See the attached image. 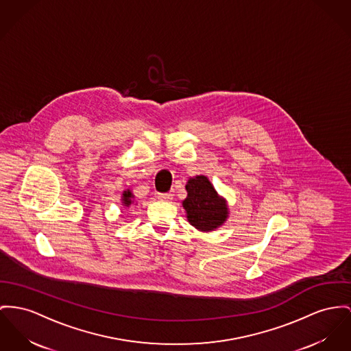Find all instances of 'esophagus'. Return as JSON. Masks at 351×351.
I'll return each mask as SVG.
<instances>
[{"instance_id":"obj_1","label":"esophagus","mask_w":351,"mask_h":351,"mask_svg":"<svg viewBox=\"0 0 351 351\" xmlns=\"http://www.w3.org/2000/svg\"><path fill=\"white\" fill-rule=\"evenodd\" d=\"M173 197H174L173 193H160L158 194V199H161V201H171Z\"/></svg>"}]
</instances>
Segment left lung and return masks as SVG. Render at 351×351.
<instances>
[{
	"instance_id": "left-lung-1",
	"label": "left lung",
	"mask_w": 351,
	"mask_h": 351,
	"mask_svg": "<svg viewBox=\"0 0 351 351\" xmlns=\"http://www.w3.org/2000/svg\"><path fill=\"white\" fill-rule=\"evenodd\" d=\"M187 197L182 202L187 221L199 232H213L229 217L226 199L219 197L205 176H195L186 184Z\"/></svg>"
}]
</instances>
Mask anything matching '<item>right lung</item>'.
<instances>
[{"instance_id": "obj_1", "label": "right lung", "mask_w": 351, "mask_h": 351, "mask_svg": "<svg viewBox=\"0 0 351 351\" xmlns=\"http://www.w3.org/2000/svg\"><path fill=\"white\" fill-rule=\"evenodd\" d=\"M133 198H134V195H133V193H132V190L130 189H128V190H125L123 193H122V205L125 206V208H129L134 201H133Z\"/></svg>"}]
</instances>
